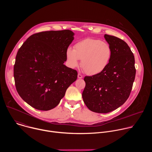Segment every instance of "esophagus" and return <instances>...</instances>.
<instances>
[{"label": "esophagus", "mask_w": 152, "mask_h": 152, "mask_svg": "<svg viewBox=\"0 0 152 152\" xmlns=\"http://www.w3.org/2000/svg\"><path fill=\"white\" fill-rule=\"evenodd\" d=\"M77 77H78L79 79H82V78L83 77V76H82V75H80V73H78V75H77Z\"/></svg>", "instance_id": "esophagus-1"}]
</instances>
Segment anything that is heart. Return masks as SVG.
Listing matches in <instances>:
<instances>
[{
    "instance_id": "obj_1",
    "label": "heart",
    "mask_w": 152,
    "mask_h": 152,
    "mask_svg": "<svg viewBox=\"0 0 152 152\" xmlns=\"http://www.w3.org/2000/svg\"><path fill=\"white\" fill-rule=\"evenodd\" d=\"M112 56V49L105 41L93 38H86L77 42L74 49L69 48L66 50L68 64L72 68L79 65L89 75L102 72L107 66Z\"/></svg>"
}]
</instances>
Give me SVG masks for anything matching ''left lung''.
<instances>
[{"label": "left lung", "instance_id": "8db88e82", "mask_svg": "<svg viewBox=\"0 0 152 152\" xmlns=\"http://www.w3.org/2000/svg\"><path fill=\"white\" fill-rule=\"evenodd\" d=\"M104 37L112 49V56L101 73L85 76L83 100L90 110L108 113L127 100L135 80L136 69L134 55L127 43L114 36Z\"/></svg>", "mask_w": 152, "mask_h": 152}]
</instances>
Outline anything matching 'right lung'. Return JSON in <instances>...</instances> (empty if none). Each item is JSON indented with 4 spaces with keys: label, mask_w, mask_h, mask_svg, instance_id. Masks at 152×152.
Segmentation results:
<instances>
[{
    "label": "right lung",
    "mask_w": 152,
    "mask_h": 152,
    "mask_svg": "<svg viewBox=\"0 0 152 152\" xmlns=\"http://www.w3.org/2000/svg\"><path fill=\"white\" fill-rule=\"evenodd\" d=\"M73 36L70 30L36 33L18 50L14 66L16 90L35 109L49 111L55 107L77 79V71L64 64Z\"/></svg>",
    "instance_id": "obj_1"
}]
</instances>
